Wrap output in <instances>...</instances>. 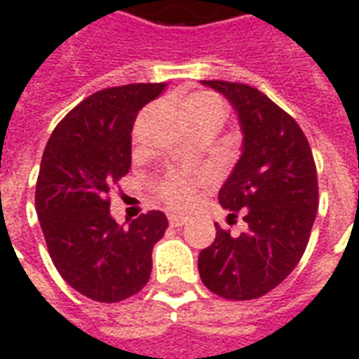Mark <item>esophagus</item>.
<instances>
[{"label":"esophagus","instance_id":"obj_1","mask_svg":"<svg viewBox=\"0 0 359 359\" xmlns=\"http://www.w3.org/2000/svg\"><path fill=\"white\" fill-rule=\"evenodd\" d=\"M188 221H190V217H187V215H177V213L169 215V225L171 226H182L187 225Z\"/></svg>","mask_w":359,"mask_h":359}]
</instances>
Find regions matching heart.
Wrapping results in <instances>:
<instances>
[{
	"instance_id": "obj_1",
	"label": "heart",
	"mask_w": 359,
	"mask_h": 359,
	"mask_svg": "<svg viewBox=\"0 0 359 359\" xmlns=\"http://www.w3.org/2000/svg\"><path fill=\"white\" fill-rule=\"evenodd\" d=\"M184 111H187L188 118L213 115V117L221 118V123L225 118V105L219 97L211 94H198L190 97L184 105ZM200 180L202 177H194L188 172H171L161 187V196L171 208H187L188 203L192 202L196 184Z\"/></svg>"
}]
</instances>
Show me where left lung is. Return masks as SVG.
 <instances>
[{"mask_svg":"<svg viewBox=\"0 0 359 359\" xmlns=\"http://www.w3.org/2000/svg\"><path fill=\"white\" fill-rule=\"evenodd\" d=\"M238 113L242 156L219 190L229 217L242 211L248 231L231 236L215 225L198 271L211 292L226 300H254L271 292L298 265L319 205L313 154L306 134L285 109L248 84L202 81Z\"/></svg>","mask_w":359,"mask_h":359,"instance_id":"1","label":"left lung"}]
</instances>
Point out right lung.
<instances>
[{
  "instance_id": "add662e5",
  "label": "right lung",
  "mask_w": 359,
  "mask_h": 359,
  "mask_svg": "<svg viewBox=\"0 0 359 359\" xmlns=\"http://www.w3.org/2000/svg\"><path fill=\"white\" fill-rule=\"evenodd\" d=\"M167 88L126 84L88 95L46 144L36 182V211L59 275L95 302L140 292L151 273V250L167 229L161 211L128 226L109 213V192L130 169V133L138 111Z\"/></svg>"
}]
</instances>
